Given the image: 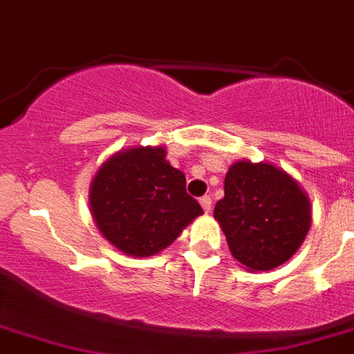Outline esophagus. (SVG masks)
I'll return each instance as SVG.
<instances>
[{
  "instance_id": "esophagus-1",
  "label": "esophagus",
  "mask_w": 354,
  "mask_h": 354,
  "mask_svg": "<svg viewBox=\"0 0 354 354\" xmlns=\"http://www.w3.org/2000/svg\"><path fill=\"white\" fill-rule=\"evenodd\" d=\"M200 205L204 207L205 213H209V211H211V196H207V194H205V196H202V198H200Z\"/></svg>"
}]
</instances>
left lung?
Instances as JSON below:
<instances>
[{"mask_svg": "<svg viewBox=\"0 0 354 354\" xmlns=\"http://www.w3.org/2000/svg\"><path fill=\"white\" fill-rule=\"evenodd\" d=\"M215 218L233 257L248 270H272L297 252L310 227L307 194L270 163L236 161L224 180Z\"/></svg>", "mask_w": 354, "mask_h": 354, "instance_id": "obj_1", "label": "left lung"}]
</instances>
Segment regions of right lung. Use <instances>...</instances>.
<instances>
[{"mask_svg":"<svg viewBox=\"0 0 354 354\" xmlns=\"http://www.w3.org/2000/svg\"><path fill=\"white\" fill-rule=\"evenodd\" d=\"M163 147H136L112 156L91 183L97 227L132 257H149L176 241L204 211L185 191V176Z\"/></svg>","mask_w":354,"mask_h":354,"instance_id":"right-lung-1","label":"right lung"}]
</instances>
